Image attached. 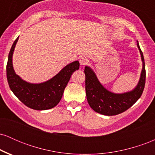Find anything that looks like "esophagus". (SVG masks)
<instances>
[{
    "instance_id": "34e87169",
    "label": "esophagus",
    "mask_w": 155,
    "mask_h": 155,
    "mask_svg": "<svg viewBox=\"0 0 155 155\" xmlns=\"http://www.w3.org/2000/svg\"><path fill=\"white\" fill-rule=\"evenodd\" d=\"M79 63L81 65L84 66V65H87L89 63V60L87 59L86 58H81V59L79 60Z\"/></svg>"
}]
</instances>
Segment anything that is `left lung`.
<instances>
[{
    "mask_svg": "<svg viewBox=\"0 0 155 155\" xmlns=\"http://www.w3.org/2000/svg\"><path fill=\"white\" fill-rule=\"evenodd\" d=\"M143 62L140 78L138 85L132 91L114 94L105 89L99 82L93 71L87 66L84 68L85 90L88 104L94 111L106 116H113L125 111L136 102L143 93L146 82L144 58L139 44H137Z\"/></svg>",
    "mask_w": 155,
    "mask_h": 155,
    "instance_id": "left-lung-1",
    "label": "left lung"
}]
</instances>
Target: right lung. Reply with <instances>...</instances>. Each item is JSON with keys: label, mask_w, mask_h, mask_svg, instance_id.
I'll return each instance as SVG.
<instances>
[{"label": "right lung", "mask_w": 155, "mask_h": 155, "mask_svg": "<svg viewBox=\"0 0 155 155\" xmlns=\"http://www.w3.org/2000/svg\"><path fill=\"white\" fill-rule=\"evenodd\" d=\"M19 37L14 42L8 54L6 77L13 93L22 104L35 110H47L58 104L71 76L79 68V61L68 64L52 79L41 84H30L15 74L12 65V55Z\"/></svg>", "instance_id": "right-lung-1"}]
</instances>
